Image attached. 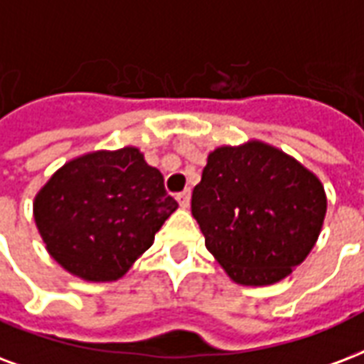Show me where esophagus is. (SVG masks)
Wrapping results in <instances>:
<instances>
[{
    "mask_svg": "<svg viewBox=\"0 0 364 364\" xmlns=\"http://www.w3.org/2000/svg\"><path fill=\"white\" fill-rule=\"evenodd\" d=\"M177 202H179V206L181 208H187L188 202H191V191H188V188H185L183 193L177 194Z\"/></svg>",
    "mask_w": 364,
    "mask_h": 364,
    "instance_id": "1",
    "label": "esophagus"
}]
</instances>
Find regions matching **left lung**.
Returning a JSON list of instances; mask_svg holds the SVG:
<instances>
[{"mask_svg":"<svg viewBox=\"0 0 364 364\" xmlns=\"http://www.w3.org/2000/svg\"><path fill=\"white\" fill-rule=\"evenodd\" d=\"M206 248L238 284L282 281L315 246L326 194L311 171L259 141L219 146L191 200Z\"/></svg>","mask_w":364,"mask_h":364,"instance_id":"left-lung-1","label":"left lung"}]
</instances>
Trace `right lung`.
I'll list each match as a JSON object with an SVG mask.
<instances>
[{"mask_svg": "<svg viewBox=\"0 0 364 364\" xmlns=\"http://www.w3.org/2000/svg\"><path fill=\"white\" fill-rule=\"evenodd\" d=\"M177 202L135 146L65 164L34 200L47 252L83 281H116L152 246Z\"/></svg>", "mask_w": 364, "mask_h": 364, "instance_id": "obj_1", "label": "right lung"}]
</instances>
